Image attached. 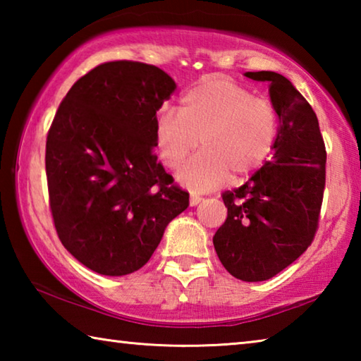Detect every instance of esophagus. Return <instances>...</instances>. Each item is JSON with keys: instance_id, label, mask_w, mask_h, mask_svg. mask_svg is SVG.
<instances>
[{"instance_id": "esophagus-1", "label": "esophagus", "mask_w": 361, "mask_h": 361, "mask_svg": "<svg viewBox=\"0 0 361 361\" xmlns=\"http://www.w3.org/2000/svg\"><path fill=\"white\" fill-rule=\"evenodd\" d=\"M200 200H202V195H199V194H194V192H191V195H189V205L191 207H195L197 205Z\"/></svg>"}]
</instances>
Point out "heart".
<instances>
[{
	"label": "heart",
	"instance_id": "obj_1",
	"mask_svg": "<svg viewBox=\"0 0 361 361\" xmlns=\"http://www.w3.org/2000/svg\"><path fill=\"white\" fill-rule=\"evenodd\" d=\"M279 114L271 103L224 78H207L188 89L180 113L157 116L154 145L167 169H176L197 148L202 152L176 173V181L195 192L223 186L234 175L245 178L276 148Z\"/></svg>",
	"mask_w": 361,
	"mask_h": 361
}]
</instances>
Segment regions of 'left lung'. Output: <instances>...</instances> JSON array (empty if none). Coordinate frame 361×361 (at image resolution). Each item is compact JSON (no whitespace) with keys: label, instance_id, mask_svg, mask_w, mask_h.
Here are the masks:
<instances>
[{"label":"left lung","instance_id":"left-lung-1","mask_svg":"<svg viewBox=\"0 0 361 361\" xmlns=\"http://www.w3.org/2000/svg\"><path fill=\"white\" fill-rule=\"evenodd\" d=\"M245 76L269 82L279 140L272 157L252 178L223 194L228 218L213 235V245L231 276L262 282L295 262L314 239L326 151L317 114L288 79L274 71Z\"/></svg>","mask_w":361,"mask_h":361}]
</instances>
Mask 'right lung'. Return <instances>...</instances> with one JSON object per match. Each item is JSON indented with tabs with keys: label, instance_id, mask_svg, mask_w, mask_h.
Instances as JSON below:
<instances>
[{
	"label": "right lung",
	"instance_id": "add662e5",
	"mask_svg": "<svg viewBox=\"0 0 361 361\" xmlns=\"http://www.w3.org/2000/svg\"><path fill=\"white\" fill-rule=\"evenodd\" d=\"M176 84L140 62H108L73 84L46 142L49 200L59 239L102 276L149 261L189 194L154 154L159 108Z\"/></svg>",
	"mask_w": 361,
	"mask_h": 361
}]
</instances>
